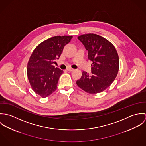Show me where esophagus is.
<instances>
[{
    "label": "esophagus",
    "mask_w": 146,
    "mask_h": 146,
    "mask_svg": "<svg viewBox=\"0 0 146 146\" xmlns=\"http://www.w3.org/2000/svg\"><path fill=\"white\" fill-rule=\"evenodd\" d=\"M67 70L68 71H70V72H72V71H74L75 70V69L72 68H67Z\"/></svg>",
    "instance_id": "obj_1"
}]
</instances>
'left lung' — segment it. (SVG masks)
<instances>
[{
    "label": "left lung",
    "instance_id": "1",
    "mask_svg": "<svg viewBox=\"0 0 146 146\" xmlns=\"http://www.w3.org/2000/svg\"><path fill=\"white\" fill-rule=\"evenodd\" d=\"M78 38L88 51V59L93 63L92 75L83 71L76 84L87 93H100L110 86L117 75L119 67L117 52L112 43L98 35L84 34Z\"/></svg>",
    "mask_w": 146,
    "mask_h": 146
}]
</instances>
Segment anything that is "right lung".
<instances>
[{
	"instance_id": "1",
	"label": "right lung",
	"mask_w": 146,
	"mask_h": 146,
	"mask_svg": "<svg viewBox=\"0 0 146 146\" xmlns=\"http://www.w3.org/2000/svg\"><path fill=\"white\" fill-rule=\"evenodd\" d=\"M71 36H57L40 43L33 51L27 66V77L33 90L45 98L57 89L63 71L53 66L58 60L64 46L70 42Z\"/></svg>"
}]
</instances>
